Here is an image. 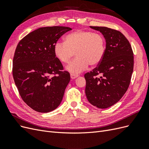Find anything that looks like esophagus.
<instances>
[{
  "mask_svg": "<svg viewBox=\"0 0 149 149\" xmlns=\"http://www.w3.org/2000/svg\"><path fill=\"white\" fill-rule=\"evenodd\" d=\"M70 76H71V79H75V78H76L78 76V74H70Z\"/></svg>",
  "mask_w": 149,
  "mask_h": 149,
  "instance_id": "esophagus-1",
  "label": "esophagus"
}]
</instances>
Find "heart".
<instances>
[{
    "mask_svg": "<svg viewBox=\"0 0 149 149\" xmlns=\"http://www.w3.org/2000/svg\"><path fill=\"white\" fill-rule=\"evenodd\" d=\"M66 41H58L54 45L56 56L63 63H68L74 55L75 59L67 66L72 74L84 71L88 65L95 66L105 53V40L102 36L91 31L77 30L66 35Z\"/></svg>",
    "mask_w": 149,
    "mask_h": 149,
    "instance_id": "b5f03b06",
    "label": "heart"
}]
</instances>
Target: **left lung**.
Segmentation results:
<instances>
[{"mask_svg":"<svg viewBox=\"0 0 149 149\" xmlns=\"http://www.w3.org/2000/svg\"><path fill=\"white\" fill-rule=\"evenodd\" d=\"M100 31L106 42L104 55L93 71L84 74L88 101L101 109L118 102L127 91L134 69V53L120 31L105 26H90Z\"/></svg>","mask_w":149,"mask_h":149,"instance_id":"1","label":"left lung"}]
</instances>
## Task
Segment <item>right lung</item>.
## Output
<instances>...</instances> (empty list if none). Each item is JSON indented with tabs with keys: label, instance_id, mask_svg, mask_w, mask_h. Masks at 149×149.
I'll list each match as a JSON object with an SVG mask.
<instances>
[{
	"label": "right lung",
	"instance_id": "1",
	"mask_svg": "<svg viewBox=\"0 0 149 149\" xmlns=\"http://www.w3.org/2000/svg\"><path fill=\"white\" fill-rule=\"evenodd\" d=\"M71 30L62 26L39 28L17 45L13 78L22 100L36 111L45 113L55 110L63 100L70 75L56 56L54 45Z\"/></svg>",
	"mask_w": 149,
	"mask_h": 149
}]
</instances>
